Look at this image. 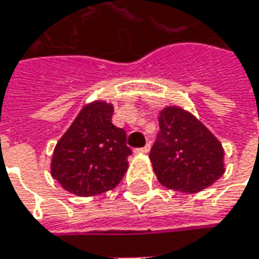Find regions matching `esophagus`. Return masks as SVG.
Masks as SVG:
<instances>
[{
    "instance_id": "obj_1",
    "label": "esophagus",
    "mask_w": 259,
    "mask_h": 259,
    "mask_svg": "<svg viewBox=\"0 0 259 259\" xmlns=\"http://www.w3.org/2000/svg\"><path fill=\"white\" fill-rule=\"evenodd\" d=\"M149 150H150V146H149V145H146L145 147L136 149L135 152H136V153H140V155H146V153H149Z\"/></svg>"
}]
</instances>
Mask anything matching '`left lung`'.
<instances>
[{"mask_svg": "<svg viewBox=\"0 0 259 259\" xmlns=\"http://www.w3.org/2000/svg\"><path fill=\"white\" fill-rule=\"evenodd\" d=\"M159 127L149 157L163 186L196 193L224 175V147L192 113L178 106L165 107L159 113Z\"/></svg>", "mask_w": 259, "mask_h": 259, "instance_id": "obj_1", "label": "left lung"}]
</instances>
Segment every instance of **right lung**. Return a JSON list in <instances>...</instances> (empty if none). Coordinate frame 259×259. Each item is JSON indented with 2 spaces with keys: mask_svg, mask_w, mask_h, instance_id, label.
I'll use <instances>...</instances> for the list:
<instances>
[{
  "mask_svg": "<svg viewBox=\"0 0 259 259\" xmlns=\"http://www.w3.org/2000/svg\"><path fill=\"white\" fill-rule=\"evenodd\" d=\"M113 104H85L54 147L51 176L77 196H94L116 188L132 153L126 132L112 123Z\"/></svg>",
  "mask_w": 259,
  "mask_h": 259,
  "instance_id": "1",
  "label": "right lung"
}]
</instances>
